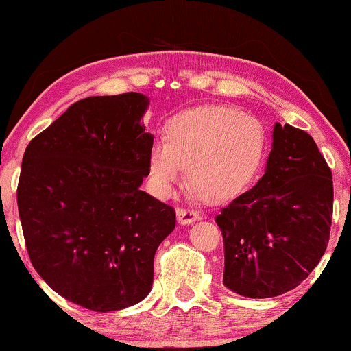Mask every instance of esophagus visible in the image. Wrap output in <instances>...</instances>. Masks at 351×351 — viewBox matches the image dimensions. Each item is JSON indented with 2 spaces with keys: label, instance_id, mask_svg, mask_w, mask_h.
Masks as SVG:
<instances>
[{
  "label": "esophagus",
  "instance_id": "34e87169",
  "mask_svg": "<svg viewBox=\"0 0 351 351\" xmlns=\"http://www.w3.org/2000/svg\"><path fill=\"white\" fill-rule=\"evenodd\" d=\"M201 219V214L198 210L195 209H190V208H179L177 209V220H179L180 223H193L195 220H199Z\"/></svg>",
  "mask_w": 351,
  "mask_h": 351
}]
</instances>
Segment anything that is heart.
Wrapping results in <instances>:
<instances>
[{
	"mask_svg": "<svg viewBox=\"0 0 351 351\" xmlns=\"http://www.w3.org/2000/svg\"><path fill=\"white\" fill-rule=\"evenodd\" d=\"M267 152L263 124L228 105H204L176 114L165 142L148 152V176L155 193L169 198L184 179L213 203L238 198L261 171Z\"/></svg>",
	"mask_w": 351,
	"mask_h": 351,
	"instance_id": "1",
	"label": "heart"
}]
</instances>
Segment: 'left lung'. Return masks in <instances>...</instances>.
I'll list each match as a JSON object with an SVG mask.
<instances>
[{"label":"left lung","instance_id":"1","mask_svg":"<svg viewBox=\"0 0 351 351\" xmlns=\"http://www.w3.org/2000/svg\"><path fill=\"white\" fill-rule=\"evenodd\" d=\"M332 204V172L313 137L276 123L265 174L215 217L223 285L252 299L299 286L328 247Z\"/></svg>","mask_w":351,"mask_h":351}]
</instances>
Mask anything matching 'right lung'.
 Instances as JSON below:
<instances>
[{"mask_svg": "<svg viewBox=\"0 0 351 351\" xmlns=\"http://www.w3.org/2000/svg\"><path fill=\"white\" fill-rule=\"evenodd\" d=\"M147 105L138 93L78 100L23 153L17 206L32 265L94 311L145 299L156 249L176 227L174 208L138 189L153 145Z\"/></svg>", "mask_w": 351, "mask_h": 351, "instance_id": "1", "label": "right lung"}]
</instances>
